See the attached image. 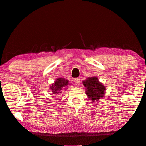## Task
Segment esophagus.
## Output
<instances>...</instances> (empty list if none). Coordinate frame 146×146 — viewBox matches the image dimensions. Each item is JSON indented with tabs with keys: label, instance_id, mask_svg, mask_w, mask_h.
<instances>
[{
	"label": "esophagus",
	"instance_id": "1",
	"mask_svg": "<svg viewBox=\"0 0 146 146\" xmlns=\"http://www.w3.org/2000/svg\"><path fill=\"white\" fill-rule=\"evenodd\" d=\"M74 82L75 84H76V85H80V80L78 78H75Z\"/></svg>",
	"mask_w": 146,
	"mask_h": 146
}]
</instances>
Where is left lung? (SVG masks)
Segmentation results:
<instances>
[{
  "label": "left lung",
  "mask_w": 146,
  "mask_h": 146,
  "mask_svg": "<svg viewBox=\"0 0 146 146\" xmlns=\"http://www.w3.org/2000/svg\"><path fill=\"white\" fill-rule=\"evenodd\" d=\"M83 85L86 88L85 92L88 98L92 102H99V100L104 98L105 87L99 82L98 77H88L86 80L83 81Z\"/></svg>",
  "instance_id": "obj_1"
}]
</instances>
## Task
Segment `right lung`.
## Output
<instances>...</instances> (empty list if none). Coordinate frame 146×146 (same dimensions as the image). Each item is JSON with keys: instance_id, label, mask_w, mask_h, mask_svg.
Instances as JSON below:
<instances>
[{"instance_id": "1", "label": "right lung", "mask_w": 146, "mask_h": 146, "mask_svg": "<svg viewBox=\"0 0 146 146\" xmlns=\"http://www.w3.org/2000/svg\"><path fill=\"white\" fill-rule=\"evenodd\" d=\"M68 85H70L69 83V80H66L64 78H58L55 80V83H53L50 86V89L52 90L53 94H60L61 93V91L66 86H68Z\"/></svg>"}]
</instances>
